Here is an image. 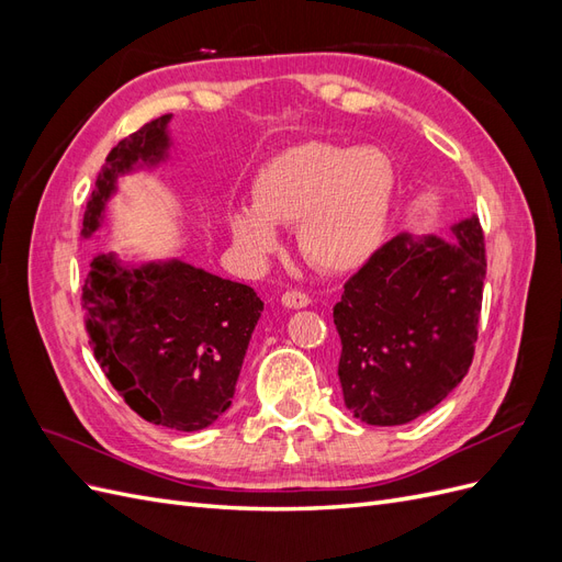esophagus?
Here are the masks:
<instances>
[{
    "mask_svg": "<svg viewBox=\"0 0 562 562\" xmlns=\"http://www.w3.org/2000/svg\"><path fill=\"white\" fill-rule=\"evenodd\" d=\"M310 295H304V293H300V291H288V293H283V297H281V304L283 307H291V310H304V307H310Z\"/></svg>",
    "mask_w": 562,
    "mask_h": 562,
    "instance_id": "esophagus-1",
    "label": "esophagus"
}]
</instances>
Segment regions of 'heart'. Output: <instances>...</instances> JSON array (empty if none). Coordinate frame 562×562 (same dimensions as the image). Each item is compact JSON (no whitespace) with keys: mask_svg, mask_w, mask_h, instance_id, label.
Segmentation results:
<instances>
[{"mask_svg":"<svg viewBox=\"0 0 562 562\" xmlns=\"http://www.w3.org/2000/svg\"><path fill=\"white\" fill-rule=\"evenodd\" d=\"M396 171L378 147L302 143L269 159L252 180V206L227 213L232 239L250 260L279 248L277 225H297L304 258L323 271H353L382 246Z\"/></svg>","mask_w":562,"mask_h":562,"instance_id":"obj_1","label":"heart"}]
</instances>
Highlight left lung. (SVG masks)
Masks as SVG:
<instances>
[{
  "mask_svg": "<svg viewBox=\"0 0 562 562\" xmlns=\"http://www.w3.org/2000/svg\"><path fill=\"white\" fill-rule=\"evenodd\" d=\"M479 217L446 236L398 234L345 283L333 318L342 339L345 405L372 427L434 411L464 380L485 281Z\"/></svg>",
  "mask_w": 562,
  "mask_h": 562,
  "instance_id": "8db88e82",
  "label": "left lung"
}]
</instances>
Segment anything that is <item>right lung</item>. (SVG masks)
<instances>
[{"label": "right lung", "instance_id": "add662e5", "mask_svg": "<svg viewBox=\"0 0 562 562\" xmlns=\"http://www.w3.org/2000/svg\"><path fill=\"white\" fill-rule=\"evenodd\" d=\"M173 114L119 143L100 168L83 239L103 227L116 180L171 157ZM95 361L131 411L176 431H201L232 405L265 302L246 283L178 258L128 265L100 252L81 288Z\"/></svg>", "mask_w": 562, "mask_h": 562}]
</instances>
